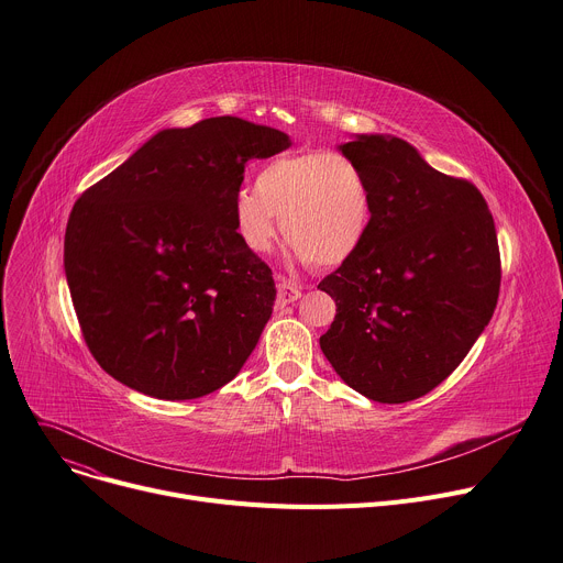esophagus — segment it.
Returning <instances> with one entry per match:
<instances>
[{"instance_id": "obj_1", "label": "esophagus", "mask_w": 563, "mask_h": 563, "mask_svg": "<svg viewBox=\"0 0 563 563\" xmlns=\"http://www.w3.org/2000/svg\"><path fill=\"white\" fill-rule=\"evenodd\" d=\"M298 296H301V287H298L296 283H291V280H287V278H280L278 291H276V303L278 306H287V303L296 301Z\"/></svg>"}]
</instances>
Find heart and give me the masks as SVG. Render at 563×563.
<instances>
[{"label":"heart","instance_id":"b5f03b06","mask_svg":"<svg viewBox=\"0 0 563 563\" xmlns=\"http://www.w3.org/2000/svg\"><path fill=\"white\" fill-rule=\"evenodd\" d=\"M298 257L319 267L342 265L362 246L371 221L364 169L330 148L276 156L260 167L255 190L233 199V227L251 251H267L278 219Z\"/></svg>","mask_w":563,"mask_h":563}]
</instances>
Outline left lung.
I'll use <instances>...</instances> for the list:
<instances>
[{"label":"left lung","mask_w":563,"mask_h":563,"mask_svg":"<svg viewBox=\"0 0 563 563\" xmlns=\"http://www.w3.org/2000/svg\"><path fill=\"white\" fill-rule=\"evenodd\" d=\"M371 185L362 246L319 287L336 314L321 351L342 380L378 402L441 385L492 321L500 294L494 217L477 187L432 169L398 137L342 144Z\"/></svg>","instance_id":"8db88e82"}]
</instances>
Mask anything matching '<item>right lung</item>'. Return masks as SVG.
<instances>
[{
    "label": "right lung",
    "instance_id": "right-lung-1",
    "mask_svg": "<svg viewBox=\"0 0 563 563\" xmlns=\"http://www.w3.org/2000/svg\"><path fill=\"white\" fill-rule=\"evenodd\" d=\"M272 126L210 118L148 140L74 203L65 276L97 364L122 385L190 400L231 383L272 317V269L235 233L251 158Z\"/></svg>",
    "mask_w": 563,
    "mask_h": 563
}]
</instances>
